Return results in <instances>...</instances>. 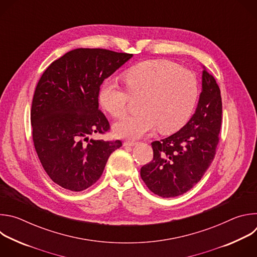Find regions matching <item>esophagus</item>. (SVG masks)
Masks as SVG:
<instances>
[{"label": "esophagus", "instance_id": "obj_1", "mask_svg": "<svg viewBox=\"0 0 257 257\" xmlns=\"http://www.w3.org/2000/svg\"><path fill=\"white\" fill-rule=\"evenodd\" d=\"M136 144H137L136 141H129V140H127V141L124 142V145H125V146H134V145H136Z\"/></svg>", "mask_w": 257, "mask_h": 257}]
</instances>
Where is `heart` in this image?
I'll return each mask as SVG.
<instances>
[{"label":"heart","instance_id":"1","mask_svg":"<svg viewBox=\"0 0 257 257\" xmlns=\"http://www.w3.org/2000/svg\"><path fill=\"white\" fill-rule=\"evenodd\" d=\"M126 89L105 80L98 92L101 106L114 118H123L131 98H139V114L115 124L122 137L138 138L158 127L171 133L184 126L192 116L198 97L193 73L168 60H149L134 65L123 74Z\"/></svg>","mask_w":257,"mask_h":257}]
</instances>
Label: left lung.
Returning <instances> with one entry per match:
<instances>
[{"instance_id": "1", "label": "left lung", "mask_w": 257, "mask_h": 257, "mask_svg": "<svg viewBox=\"0 0 257 257\" xmlns=\"http://www.w3.org/2000/svg\"><path fill=\"white\" fill-rule=\"evenodd\" d=\"M221 125V90L213 76L204 69L202 91L192 118L173 135L152 142L154 159L140 170L145 185L164 198L190 190L214 159Z\"/></svg>"}]
</instances>
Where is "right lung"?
<instances>
[{
  "mask_svg": "<svg viewBox=\"0 0 257 257\" xmlns=\"http://www.w3.org/2000/svg\"><path fill=\"white\" fill-rule=\"evenodd\" d=\"M132 54L105 49H76L54 61L35 87L30 120L34 149L59 186L82 191L100 178L121 140H93L111 126L98 108L102 81Z\"/></svg>",
  "mask_w": 257,
  "mask_h": 257,
  "instance_id": "1",
  "label": "right lung"
}]
</instances>
